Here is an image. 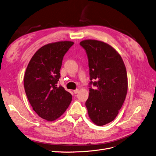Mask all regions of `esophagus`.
<instances>
[{
  "instance_id": "34e87169",
  "label": "esophagus",
  "mask_w": 156,
  "mask_h": 156,
  "mask_svg": "<svg viewBox=\"0 0 156 156\" xmlns=\"http://www.w3.org/2000/svg\"><path fill=\"white\" fill-rule=\"evenodd\" d=\"M78 91H79V90H78V89H76V90H74L73 91L74 93H75V94H76V93H78Z\"/></svg>"
}]
</instances>
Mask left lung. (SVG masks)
Here are the masks:
<instances>
[{"label":"left lung","mask_w":156,"mask_h":156,"mask_svg":"<svg viewBox=\"0 0 156 156\" xmlns=\"http://www.w3.org/2000/svg\"><path fill=\"white\" fill-rule=\"evenodd\" d=\"M80 44L86 50L90 68L91 82L86 106L91 121L102 126L115 118L126 99V68L122 57L109 44L95 40H85ZM92 84L95 88L90 87Z\"/></svg>","instance_id":"1"}]
</instances>
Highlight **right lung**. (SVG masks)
I'll list each match as a JSON object with an SVG mask.
<instances>
[{
  "label": "right lung",
  "mask_w": 156,
  "mask_h": 156,
  "mask_svg": "<svg viewBox=\"0 0 156 156\" xmlns=\"http://www.w3.org/2000/svg\"><path fill=\"white\" fill-rule=\"evenodd\" d=\"M73 42L61 41L41 47L30 60L24 76L29 103L40 117L49 122L59 118L69 107L72 95L57 86L65 53Z\"/></svg>",
  "instance_id": "add662e5"
}]
</instances>
